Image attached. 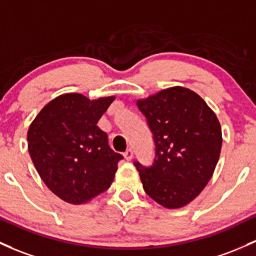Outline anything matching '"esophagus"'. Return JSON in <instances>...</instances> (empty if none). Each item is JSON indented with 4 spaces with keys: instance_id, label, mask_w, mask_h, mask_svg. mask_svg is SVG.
I'll use <instances>...</instances> for the list:
<instances>
[{
    "instance_id": "1",
    "label": "esophagus",
    "mask_w": 256,
    "mask_h": 256,
    "mask_svg": "<svg viewBox=\"0 0 256 256\" xmlns=\"http://www.w3.org/2000/svg\"><path fill=\"white\" fill-rule=\"evenodd\" d=\"M124 156H125L126 160H131V159H132V156H134V150H128L125 152V153H124Z\"/></svg>"
}]
</instances>
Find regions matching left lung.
Wrapping results in <instances>:
<instances>
[{
    "mask_svg": "<svg viewBox=\"0 0 256 256\" xmlns=\"http://www.w3.org/2000/svg\"><path fill=\"white\" fill-rule=\"evenodd\" d=\"M156 142L150 168L134 162L143 190L166 209H178L200 194L221 153L218 116L198 94L182 86L137 100Z\"/></svg>",
    "mask_w": 256,
    "mask_h": 256,
    "instance_id": "left-lung-1",
    "label": "left lung"
}]
</instances>
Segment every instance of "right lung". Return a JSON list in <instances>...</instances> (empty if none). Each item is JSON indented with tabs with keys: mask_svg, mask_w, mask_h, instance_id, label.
Wrapping results in <instances>:
<instances>
[{
	"mask_svg": "<svg viewBox=\"0 0 256 256\" xmlns=\"http://www.w3.org/2000/svg\"><path fill=\"white\" fill-rule=\"evenodd\" d=\"M115 96L90 100L64 94L50 100L30 124L28 150L50 192L69 204H85L110 187L122 156L97 126Z\"/></svg>",
	"mask_w": 256,
	"mask_h": 256,
	"instance_id": "right-lung-1",
	"label": "right lung"
}]
</instances>
